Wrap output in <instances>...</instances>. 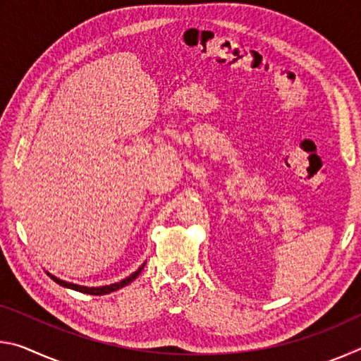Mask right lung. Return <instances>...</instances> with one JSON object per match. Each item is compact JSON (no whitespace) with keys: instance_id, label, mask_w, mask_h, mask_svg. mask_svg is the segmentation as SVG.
<instances>
[{"instance_id":"1","label":"right lung","mask_w":361,"mask_h":361,"mask_svg":"<svg viewBox=\"0 0 361 361\" xmlns=\"http://www.w3.org/2000/svg\"><path fill=\"white\" fill-rule=\"evenodd\" d=\"M143 267H145V262L137 269L135 272L130 274L129 277L122 279L121 282H116V283H111V285H103V286H84V285L71 283V282H66V280H62V279H59V277H56V276H52V274H49V272H47V276L51 277V279L54 280V282H57L59 285L65 286V288H71V290L79 291V293H85V295L102 296V295H108V293H113V291L119 290V288H124L126 285H129L130 282H133V280H135V279L140 276V272L143 271Z\"/></svg>"}]
</instances>
